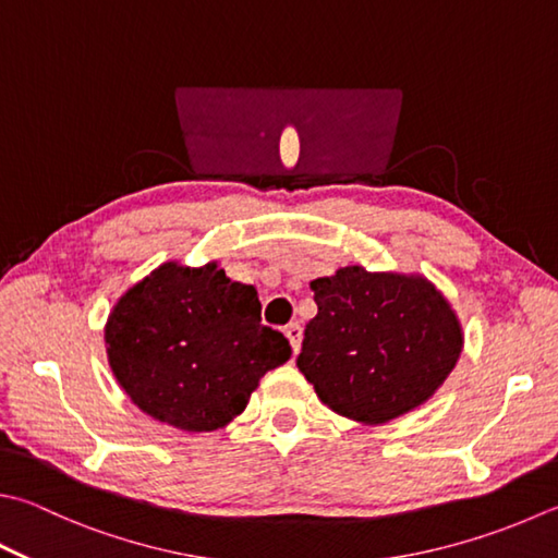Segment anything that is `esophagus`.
I'll list each match as a JSON object with an SVG mask.
<instances>
[{
	"label": "esophagus",
	"instance_id": "esophagus-1",
	"mask_svg": "<svg viewBox=\"0 0 558 558\" xmlns=\"http://www.w3.org/2000/svg\"><path fill=\"white\" fill-rule=\"evenodd\" d=\"M283 332H287V338H289V342H291V350H293V354H299V350H301V340H303V328H301V323H289L287 328H283Z\"/></svg>",
	"mask_w": 558,
	"mask_h": 558
}]
</instances>
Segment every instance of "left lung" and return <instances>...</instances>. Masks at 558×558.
I'll return each mask as SVG.
<instances>
[{"mask_svg": "<svg viewBox=\"0 0 558 558\" xmlns=\"http://www.w3.org/2000/svg\"><path fill=\"white\" fill-rule=\"evenodd\" d=\"M311 289L318 315L296 364L338 415L388 423L423 405L454 369L464 335L427 279L354 265Z\"/></svg>", "mask_w": 558, "mask_h": 558, "instance_id": "obj_1", "label": "left lung"}]
</instances>
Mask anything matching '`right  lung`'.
<instances>
[{
    "instance_id": "add662e5",
    "label": "right lung",
    "mask_w": 558,
    "mask_h": 558,
    "mask_svg": "<svg viewBox=\"0 0 558 558\" xmlns=\"http://www.w3.org/2000/svg\"><path fill=\"white\" fill-rule=\"evenodd\" d=\"M255 287L216 262H165L116 303L104 340L113 376L143 413L184 433H211L245 410L269 369L291 356L262 325Z\"/></svg>"
}]
</instances>
